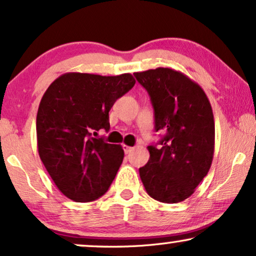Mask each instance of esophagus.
<instances>
[{
    "label": "esophagus",
    "instance_id": "obj_1",
    "mask_svg": "<svg viewBox=\"0 0 256 256\" xmlns=\"http://www.w3.org/2000/svg\"><path fill=\"white\" fill-rule=\"evenodd\" d=\"M122 148H124V151H125L126 154H131V152L134 151V148H132V146H128V145H124V146H122Z\"/></svg>",
    "mask_w": 256,
    "mask_h": 256
}]
</instances>
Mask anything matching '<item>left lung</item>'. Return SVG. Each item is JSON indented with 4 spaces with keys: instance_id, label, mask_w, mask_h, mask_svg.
Here are the masks:
<instances>
[{
    "instance_id": "1",
    "label": "left lung",
    "mask_w": 256,
    "mask_h": 256,
    "mask_svg": "<svg viewBox=\"0 0 256 256\" xmlns=\"http://www.w3.org/2000/svg\"><path fill=\"white\" fill-rule=\"evenodd\" d=\"M154 110V130L166 134L150 145V160L139 169L145 190L163 203H178L195 192L212 166L215 122L208 96L180 70L158 67L134 73Z\"/></svg>"
}]
</instances>
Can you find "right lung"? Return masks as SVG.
Returning a JSON list of instances; mask_svg holds the SVG:
<instances>
[{"label": "right lung", "mask_w": 256, "mask_h": 256, "mask_svg": "<svg viewBox=\"0 0 256 256\" xmlns=\"http://www.w3.org/2000/svg\"><path fill=\"white\" fill-rule=\"evenodd\" d=\"M132 74L64 73L48 87L36 116L38 150L58 189L76 202L108 192L124 158L122 145L94 138L108 131V112L134 86Z\"/></svg>", "instance_id": "right-lung-1"}]
</instances>
